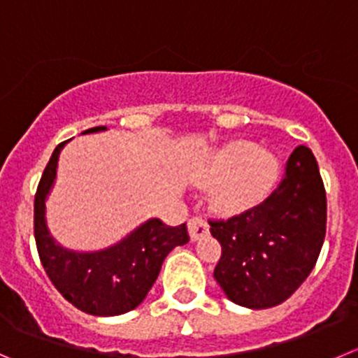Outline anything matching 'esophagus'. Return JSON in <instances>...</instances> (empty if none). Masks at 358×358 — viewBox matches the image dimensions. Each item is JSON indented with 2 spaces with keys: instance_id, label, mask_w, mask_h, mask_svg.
I'll list each match as a JSON object with an SVG mask.
<instances>
[{
  "instance_id": "1",
  "label": "esophagus",
  "mask_w": 358,
  "mask_h": 358,
  "mask_svg": "<svg viewBox=\"0 0 358 358\" xmlns=\"http://www.w3.org/2000/svg\"><path fill=\"white\" fill-rule=\"evenodd\" d=\"M188 230H189V237H192V241H199L202 239L203 236L209 234V224H207V221L202 220L200 216H195L189 220Z\"/></svg>"
}]
</instances>
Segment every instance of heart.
Listing matches in <instances>:
<instances>
[{"mask_svg": "<svg viewBox=\"0 0 358 358\" xmlns=\"http://www.w3.org/2000/svg\"><path fill=\"white\" fill-rule=\"evenodd\" d=\"M279 162L272 152L248 141H234L217 149L195 173L193 181L213 189V203L221 210L253 206L278 179Z\"/></svg>", "mask_w": 358, "mask_h": 358, "instance_id": "1", "label": "heart"}]
</instances>
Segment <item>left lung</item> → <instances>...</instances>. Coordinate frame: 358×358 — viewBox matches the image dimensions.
<instances>
[{
  "instance_id": "left-lung-1",
  "label": "left lung",
  "mask_w": 358,
  "mask_h": 358,
  "mask_svg": "<svg viewBox=\"0 0 358 358\" xmlns=\"http://www.w3.org/2000/svg\"><path fill=\"white\" fill-rule=\"evenodd\" d=\"M209 223L221 244L214 279L224 295L250 309L287 301L311 274L325 239V188L311 149L292 152L283 179L260 206Z\"/></svg>"
}]
</instances>
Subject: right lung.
Returning a JSON list of instances; mask_svg holds the SVG:
<instances>
[{"label":"right lung","instance_id":"1","mask_svg":"<svg viewBox=\"0 0 358 358\" xmlns=\"http://www.w3.org/2000/svg\"><path fill=\"white\" fill-rule=\"evenodd\" d=\"M100 131H107V126H94L83 135ZM64 145L66 142L54 149L36 189L35 239L40 260L54 287L77 309L94 316L124 315L148 297L166 255L188 243V228L166 227L158 217H149L103 250L64 248L47 223V199L56 185L57 162Z\"/></svg>","mask_w":358,"mask_h":358}]
</instances>
